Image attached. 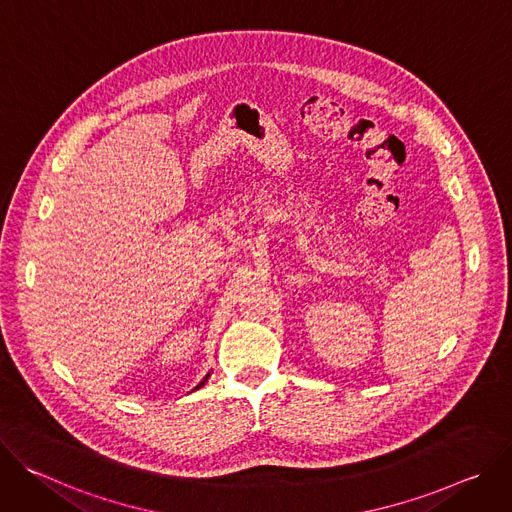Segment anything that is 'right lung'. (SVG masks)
Instances as JSON below:
<instances>
[{
    "mask_svg": "<svg viewBox=\"0 0 512 512\" xmlns=\"http://www.w3.org/2000/svg\"><path fill=\"white\" fill-rule=\"evenodd\" d=\"M206 379H208V375H206V377H204V379H202V381H200V385H198V387H196V389H200V387H202V385H204V383H206Z\"/></svg>",
    "mask_w": 512,
    "mask_h": 512,
    "instance_id": "1",
    "label": "right lung"
}]
</instances>
